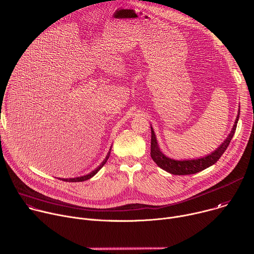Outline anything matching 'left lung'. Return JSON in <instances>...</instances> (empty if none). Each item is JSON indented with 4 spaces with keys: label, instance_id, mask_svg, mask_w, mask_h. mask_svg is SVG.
<instances>
[{
    "label": "left lung",
    "instance_id": "obj_1",
    "mask_svg": "<svg viewBox=\"0 0 254 254\" xmlns=\"http://www.w3.org/2000/svg\"><path fill=\"white\" fill-rule=\"evenodd\" d=\"M239 111H238V115L236 117V120L234 122L233 128L230 132V134L228 135V137L224 140V142L215 150L213 151L211 154L202 157L199 159H193V160H174L171 159L167 156H165L162 151L159 148V145L157 143V139H156V135L153 131V128L151 126V158L153 159V161L163 170L174 174V175H188V174H194L197 173L199 171L204 170L206 168H208L209 166L213 165L214 163L217 162V160L221 157V155L224 153L225 150L227 149L234 133L236 130V126H237V122L239 119Z\"/></svg>",
    "mask_w": 254,
    "mask_h": 254
}]
</instances>
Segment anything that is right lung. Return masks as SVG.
<instances>
[{"instance_id":"1","label":"right lung","mask_w":254,"mask_h":254,"mask_svg":"<svg viewBox=\"0 0 254 254\" xmlns=\"http://www.w3.org/2000/svg\"><path fill=\"white\" fill-rule=\"evenodd\" d=\"M110 152H111V149L109 150L108 154H107L106 158L104 159V161L100 164V166H98L94 171L90 172L89 174L84 175V176H81V177H75V178H67V179H65V178H62V179H61V178H60V180H63V181H66V182H82V181H85V180H88V179L92 178L101 168H102V167L105 165V163L107 162V160H108V158H109V156H110Z\"/></svg>"}]
</instances>
